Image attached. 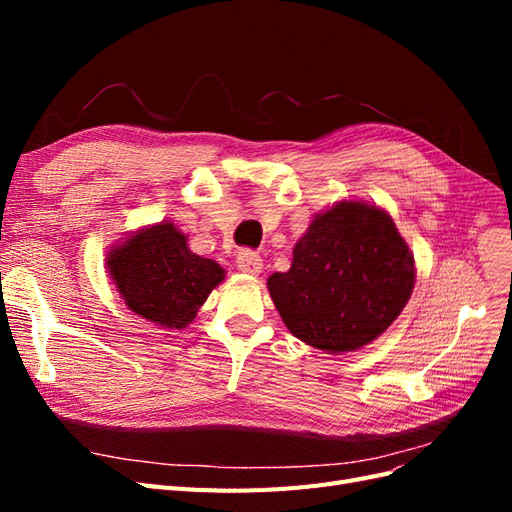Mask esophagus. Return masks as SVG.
<instances>
[{
	"mask_svg": "<svg viewBox=\"0 0 512 512\" xmlns=\"http://www.w3.org/2000/svg\"><path fill=\"white\" fill-rule=\"evenodd\" d=\"M237 267H239L243 273L258 275L260 269H262V258H260L258 252L243 250V252H239V256H237Z\"/></svg>",
	"mask_w": 512,
	"mask_h": 512,
	"instance_id": "obj_1",
	"label": "esophagus"
}]
</instances>
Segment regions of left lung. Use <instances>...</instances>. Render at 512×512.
I'll list each match as a JSON object with an SVG mask.
<instances>
[{"mask_svg":"<svg viewBox=\"0 0 512 512\" xmlns=\"http://www.w3.org/2000/svg\"><path fill=\"white\" fill-rule=\"evenodd\" d=\"M414 280V256L391 215L363 200H342L314 215L290 269L273 273L267 286L294 337L342 354L391 327Z\"/></svg>","mask_w":512,"mask_h":512,"instance_id":"obj_1","label":"left lung"}]
</instances>
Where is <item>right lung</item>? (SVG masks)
<instances>
[{
  "instance_id": "obj_1",
  "label": "right lung",
  "mask_w": 512,
  "mask_h": 512,
  "mask_svg": "<svg viewBox=\"0 0 512 512\" xmlns=\"http://www.w3.org/2000/svg\"><path fill=\"white\" fill-rule=\"evenodd\" d=\"M108 275L123 303L164 329H185L226 271L194 254L173 222L136 230L106 258Z\"/></svg>"
}]
</instances>
